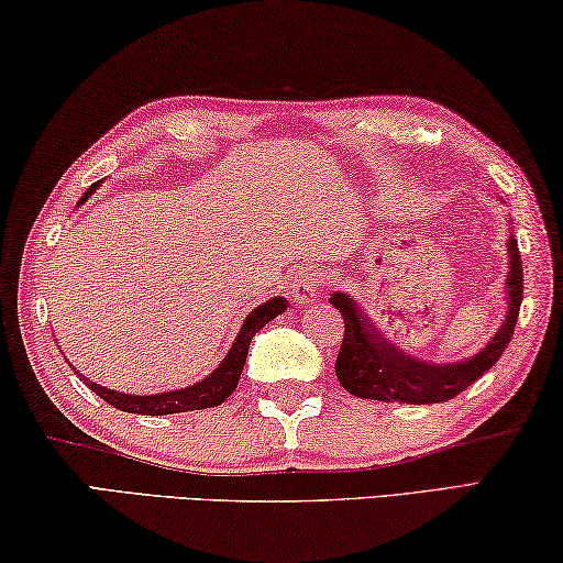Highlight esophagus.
Returning <instances> with one entry per match:
<instances>
[{"label":"esophagus","instance_id":"1","mask_svg":"<svg viewBox=\"0 0 563 563\" xmlns=\"http://www.w3.org/2000/svg\"><path fill=\"white\" fill-rule=\"evenodd\" d=\"M320 290H323V278L316 271H300L292 280V298L300 306H310L320 296Z\"/></svg>","mask_w":563,"mask_h":563}]
</instances>
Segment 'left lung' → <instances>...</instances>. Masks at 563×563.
<instances>
[{
  "label": "left lung",
  "instance_id": "left-lung-1",
  "mask_svg": "<svg viewBox=\"0 0 563 563\" xmlns=\"http://www.w3.org/2000/svg\"><path fill=\"white\" fill-rule=\"evenodd\" d=\"M508 316L498 333L478 355L461 363L433 365L410 358L396 345L386 343L368 318H363L358 302L345 292H333V302L343 316V341L335 358V376L347 394L371 400H398V404H441L456 398L471 383H476L511 343L523 298V267L516 238L508 240Z\"/></svg>",
  "mask_w": 563,
  "mask_h": 563
}]
</instances>
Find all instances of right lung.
<instances>
[{
	"label": "right lung",
	"instance_id": "1",
	"mask_svg": "<svg viewBox=\"0 0 563 563\" xmlns=\"http://www.w3.org/2000/svg\"><path fill=\"white\" fill-rule=\"evenodd\" d=\"M97 185L100 183L89 185V190L82 195V198H79V202H85L89 195L97 190ZM285 308H288V300L285 298H273V300H267L265 306L255 308L253 313L245 318L243 330H240L238 341L233 343V347H230L225 361H222L208 378L195 383V386H190V388L167 390V394H157V396H128V394H118V390L102 388L100 383H87V386L92 388L102 400H107L112 408L124 410V413L167 416V413H185V410L216 408L238 388L240 373H243L247 347H250V341H253V335L265 323H271L275 316H280Z\"/></svg>",
	"mask_w": 563,
	"mask_h": 563
}]
</instances>
